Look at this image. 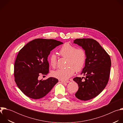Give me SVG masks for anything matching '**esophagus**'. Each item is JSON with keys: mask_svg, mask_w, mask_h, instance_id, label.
I'll use <instances>...</instances> for the list:
<instances>
[{"mask_svg": "<svg viewBox=\"0 0 123 123\" xmlns=\"http://www.w3.org/2000/svg\"><path fill=\"white\" fill-rule=\"evenodd\" d=\"M61 82L63 83H69L70 81H61Z\"/></svg>", "mask_w": 123, "mask_h": 123, "instance_id": "obj_1", "label": "esophagus"}]
</instances>
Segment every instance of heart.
<instances>
[{"label": "heart", "instance_id": "b5f03b06", "mask_svg": "<svg viewBox=\"0 0 123 123\" xmlns=\"http://www.w3.org/2000/svg\"><path fill=\"white\" fill-rule=\"evenodd\" d=\"M59 54L63 57L67 58L65 68L58 69L52 72L54 77L62 81L68 79L74 73L75 70L79 72L83 69L86 60V53L82 48L76 49V47L68 43H65L60 49ZM50 65L55 68L57 65V58L55 55L52 54L49 57Z\"/></svg>", "mask_w": 123, "mask_h": 123}]
</instances>
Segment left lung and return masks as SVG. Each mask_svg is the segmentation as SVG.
<instances>
[{"label":"left lung","instance_id":"obj_1","mask_svg":"<svg viewBox=\"0 0 123 123\" xmlns=\"http://www.w3.org/2000/svg\"><path fill=\"white\" fill-rule=\"evenodd\" d=\"M74 43L85 50L86 60L81 74L82 78L76 77L74 81L78 85V90L75 95L83 101L92 99L99 95L107 86L110 77L111 59L110 55L94 39H76Z\"/></svg>","mask_w":123,"mask_h":123}]
</instances>
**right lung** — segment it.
<instances>
[{
    "label": "right lung",
    "mask_w": 123,
    "mask_h": 123,
    "mask_svg": "<svg viewBox=\"0 0 123 123\" xmlns=\"http://www.w3.org/2000/svg\"><path fill=\"white\" fill-rule=\"evenodd\" d=\"M63 43L55 39L38 38L24 46L19 51L14 65L15 82L28 97L37 99L46 96L58 82L54 77L39 80L49 73L48 57L50 51Z\"/></svg>",
    "instance_id": "obj_1"
}]
</instances>
